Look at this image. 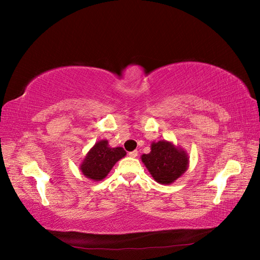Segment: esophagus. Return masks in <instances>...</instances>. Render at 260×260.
<instances>
[{"mask_svg": "<svg viewBox=\"0 0 260 260\" xmlns=\"http://www.w3.org/2000/svg\"><path fill=\"white\" fill-rule=\"evenodd\" d=\"M128 155L131 156V157H133V158H135V157H138V155H139V152L136 151V150H134V151H131Z\"/></svg>", "mask_w": 260, "mask_h": 260, "instance_id": "1", "label": "esophagus"}]
</instances>
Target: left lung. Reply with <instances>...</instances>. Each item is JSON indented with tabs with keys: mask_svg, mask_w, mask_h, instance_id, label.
Wrapping results in <instances>:
<instances>
[{
	"mask_svg": "<svg viewBox=\"0 0 260 260\" xmlns=\"http://www.w3.org/2000/svg\"><path fill=\"white\" fill-rule=\"evenodd\" d=\"M141 158L152 178L162 184L174 182L188 167L186 152L167 141L152 143L151 151Z\"/></svg>",
	"mask_w": 260,
	"mask_h": 260,
	"instance_id": "1",
	"label": "left lung"
}]
</instances>
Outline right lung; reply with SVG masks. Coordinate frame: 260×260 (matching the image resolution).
I'll use <instances>...</instances> for the list:
<instances>
[{
	"mask_svg": "<svg viewBox=\"0 0 260 260\" xmlns=\"http://www.w3.org/2000/svg\"><path fill=\"white\" fill-rule=\"evenodd\" d=\"M125 155L126 151L124 149L120 147L110 148L108 141L102 140L95 143V146L88 152L81 164V172L87 178L100 181L107 177L113 165Z\"/></svg>",
	"mask_w": 260,
	"mask_h": 260,
	"instance_id": "add662e5",
	"label": "right lung"
}]
</instances>
